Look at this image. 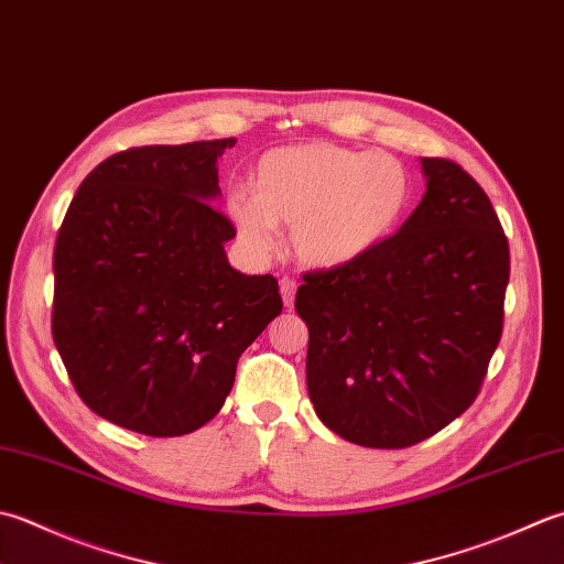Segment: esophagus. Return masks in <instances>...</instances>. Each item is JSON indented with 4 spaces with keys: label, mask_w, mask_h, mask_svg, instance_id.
Segmentation results:
<instances>
[{
    "label": "esophagus",
    "mask_w": 564,
    "mask_h": 564,
    "mask_svg": "<svg viewBox=\"0 0 564 564\" xmlns=\"http://www.w3.org/2000/svg\"><path fill=\"white\" fill-rule=\"evenodd\" d=\"M281 295H283V305L285 307H293V297H295V289H297V283L293 281V279H289V275H283L281 279Z\"/></svg>",
    "instance_id": "1"
}]
</instances>
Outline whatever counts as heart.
I'll list each match as a JSON object with an SVG mask.
<instances>
[{
  "mask_svg": "<svg viewBox=\"0 0 564 564\" xmlns=\"http://www.w3.org/2000/svg\"><path fill=\"white\" fill-rule=\"evenodd\" d=\"M411 200L413 178L393 153L307 141L263 153L253 191L235 187L227 213L257 253L275 249L283 225L297 261L341 269L391 239Z\"/></svg>",
  "mask_w": 564,
  "mask_h": 564,
  "instance_id": "b5f03b06",
  "label": "heart"
}]
</instances>
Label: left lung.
<instances>
[{
    "label": "left lung",
    "mask_w": 564,
    "mask_h": 564,
    "mask_svg": "<svg viewBox=\"0 0 564 564\" xmlns=\"http://www.w3.org/2000/svg\"><path fill=\"white\" fill-rule=\"evenodd\" d=\"M421 163L425 195L401 229L295 293L315 413L364 447H411L465 413L503 329L511 259L491 200L455 161Z\"/></svg>",
    "instance_id": "8db88e82"
}]
</instances>
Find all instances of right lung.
<instances>
[{
	"mask_svg": "<svg viewBox=\"0 0 564 564\" xmlns=\"http://www.w3.org/2000/svg\"><path fill=\"white\" fill-rule=\"evenodd\" d=\"M237 139L139 147L77 187L53 251V341L85 405L178 437L219 413L237 361L283 301L271 273L229 267L235 225L213 207Z\"/></svg>",
	"mask_w": 564,
	"mask_h": 564,
	"instance_id": "1",
	"label": "right lung"
}]
</instances>
